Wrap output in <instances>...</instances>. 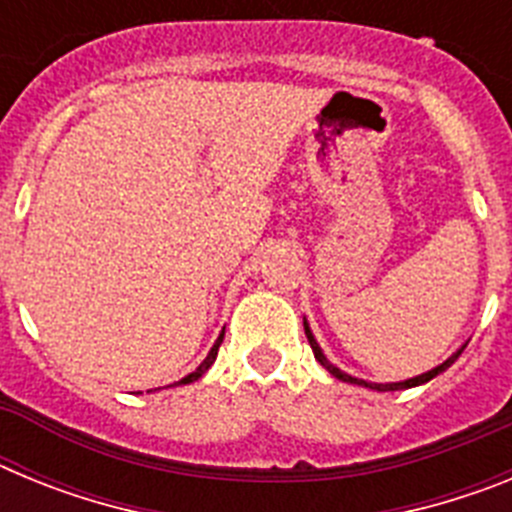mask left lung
I'll return each instance as SVG.
<instances>
[{"label": "left lung", "instance_id": "left-lung-1", "mask_svg": "<svg viewBox=\"0 0 512 512\" xmlns=\"http://www.w3.org/2000/svg\"><path fill=\"white\" fill-rule=\"evenodd\" d=\"M305 336H307V341H310V348H312V354H315V359H318L320 364H323L325 369H328V372L333 374V377H336V379H341V382L361 384V387H369V390H377V392H390V390H408V387H418V384H423V382H431V379L436 377V374H441L443 369H449V366L454 364L456 359H459V354H461V351H464V348H461V351H456V354L451 356V359H446V361H443L441 366H436V369H431V372L420 374V377H413V379H408V382H395V384H377V382H364V379H356V377H351V374L341 372V369H338V366H333V364H330V361L325 359V356H323V351H320L318 341H315V338H312V333H310V328H307V323H305Z\"/></svg>", "mask_w": 512, "mask_h": 512}]
</instances>
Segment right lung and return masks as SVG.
Segmentation results:
<instances>
[{
	"label": "right lung",
	"mask_w": 512,
	"mask_h": 512,
	"mask_svg": "<svg viewBox=\"0 0 512 512\" xmlns=\"http://www.w3.org/2000/svg\"><path fill=\"white\" fill-rule=\"evenodd\" d=\"M223 336H225V333H220V338H217V341H215V346L210 348V354H207V359L202 361V364L197 366V369H194L192 374H187V377H184L182 382H179V384H189V382H194V379H200L202 374H205L207 369H210V366H212V361H215V356H217V348H220V343H223Z\"/></svg>",
	"instance_id": "right-lung-1"
}]
</instances>
